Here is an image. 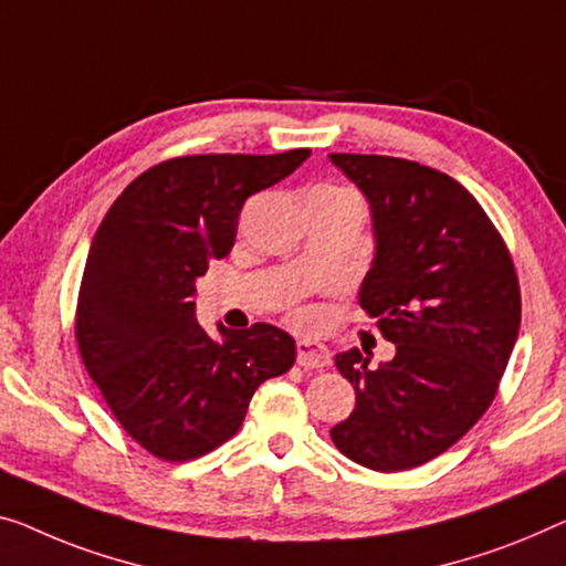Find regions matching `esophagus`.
Segmentation results:
<instances>
[{
	"label": "esophagus",
	"mask_w": 566,
	"mask_h": 566,
	"mask_svg": "<svg viewBox=\"0 0 566 566\" xmlns=\"http://www.w3.org/2000/svg\"><path fill=\"white\" fill-rule=\"evenodd\" d=\"M297 364L302 368H325L331 366V348L317 340H297Z\"/></svg>",
	"instance_id": "obj_1"
}]
</instances>
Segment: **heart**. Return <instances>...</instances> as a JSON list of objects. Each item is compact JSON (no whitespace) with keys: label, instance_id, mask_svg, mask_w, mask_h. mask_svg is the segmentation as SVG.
<instances>
[{"label":"heart","instance_id":"obj_1","mask_svg":"<svg viewBox=\"0 0 566 566\" xmlns=\"http://www.w3.org/2000/svg\"><path fill=\"white\" fill-rule=\"evenodd\" d=\"M319 190H343V188H319ZM345 192H350V190H345ZM294 319H297V323H302V325H307V323H312V312L297 310V312H294Z\"/></svg>","mask_w":566,"mask_h":566}]
</instances>
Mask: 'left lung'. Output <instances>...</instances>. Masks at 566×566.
I'll use <instances>...</instances> for the list:
<instances>
[{
  "mask_svg": "<svg viewBox=\"0 0 566 566\" xmlns=\"http://www.w3.org/2000/svg\"><path fill=\"white\" fill-rule=\"evenodd\" d=\"M331 163L370 206L376 254L358 302L396 345L378 368L358 348L337 353L356 409L331 437L358 465L409 470L450 450L495 399L518 337V276L491 218L450 175L381 155Z\"/></svg>",
  "mask_w": 566,
  "mask_h": 566,
  "instance_id": "left-lung-1",
  "label": "left lung"
}]
</instances>
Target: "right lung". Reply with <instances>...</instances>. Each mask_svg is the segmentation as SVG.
Instances as JSON below:
<instances>
[{"label": "right lung", "instance_id": "obj_1", "mask_svg": "<svg viewBox=\"0 0 566 566\" xmlns=\"http://www.w3.org/2000/svg\"><path fill=\"white\" fill-rule=\"evenodd\" d=\"M310 149L175 157L114 200L91 241L75 340L126 434L155 458L196 460L239 432L266 378L294 364L292 335L266 323L196 319V282L229 256L247 198L292 175Z\"/></svg>", "mask_w": 566, "mask_h": 566}]
</instances>
